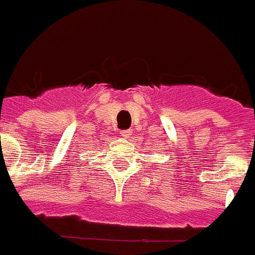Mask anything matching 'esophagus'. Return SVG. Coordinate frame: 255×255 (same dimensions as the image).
<instances>
[{
	"mask_svg": "<svg viewBox=\"0 0 255 255\" xmlns=\"http://www.w3.org/2000/svg\"><path fill=\"white\" fill-rule=\"evenodd\" d=\"M119 133H121L122 137L127 138V137H131L132 131H131V129H123V131H121V132H119Z\"/></svg>",
	"mask_w": 255,
	"mask_h": 255,
	"instance_id": "obj_1",
	"label": "esophagus"
}]
</instances>
